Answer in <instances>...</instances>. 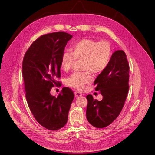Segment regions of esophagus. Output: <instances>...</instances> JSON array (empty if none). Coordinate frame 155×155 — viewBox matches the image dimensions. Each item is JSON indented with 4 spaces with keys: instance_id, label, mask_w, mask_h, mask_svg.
<instances>
[{
    "instance_id": "34e87169",
    "label": "esophagus",
    "mask_w": 155,
    "mask_h": 155,
    "mask_svg": "<svg viewBox=\"0 0 155 155\" xmlns=\"http://www.w3.org/2000/svg\"><path fill=\"white\" fill-rule=\"evenodd\" d=\"M82 95V94H81V93H80L79 92H75V97H79V96H81Z\"/></svg>"
}]
</instances>
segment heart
Masks as SVG:
<instances>
[{
    "instance_id": "heart-1",
    "label": "heart",
    "mask_w": 155,
    "mask_h": 155,
    "mask_svg": "<svg viewBox=\"0 0 155 155\" xmlns=\"http://www.w3.org/2000/svg\"><path fill=\"white\" fill-rule=\"evenodd\" d=\"M70 51L62 53L60 60L61 68L68 71L76 61H82L83 73H74L66 81L67 84L77 90L82 91L85 85L92 82V73L97 75L108 66L112 51L110 44L106 41L97 42L91 39H82L73 44Z\"/></svg>"
}]
</instances>
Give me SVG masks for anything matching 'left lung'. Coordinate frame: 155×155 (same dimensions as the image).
<instances>
[{"label": "left lung", "mask_w": 155, "mask_h": 155, "mask_svg": "<svg viewBox=\"0 0 155 155\" xmlns=\"http://www.w3.org/2000/svg\"><path fill=\"white\" fill-rule=\"evenodd\" d=\"M129 64L126 53L117 50L111 56L105 68L95 79V90L103 96L102 101L87 95L86 117L93 126L103 128L110 125L123 108L129 91Z\"/></svg>", "instance_id": "1"}]
</instances>
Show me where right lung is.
<instances>
[{
	"label": "right lung",
	"instance_id": "right-lung-1",
	"mask_svg": "<svg viewBox=\"0 0 155 155\" xmlns=\"http://www.w3.org/2000/svg\"><path fill=\"white\" fill-rule=\"evenodd\" d=\"M72 35L56 32L41 36L31 44L24 54L22 76L28 106L32 115L44 127L54 131L66 124L74 94L63 88L56 97L52 87L60 85V60Z\"/></svg>",
	"mask_w": 155,
	"mask_h": 155
}]
</instances>
